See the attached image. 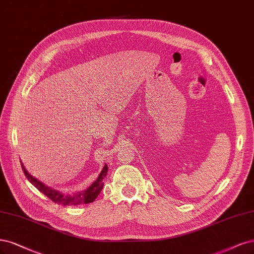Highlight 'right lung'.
<instances>
[{
  "instance_id": "obj_1",
  "label": "right lung",
  "mask_w": 254,
  "mask_h": 254,
  "mask_svg": "<svg viewBox=\"0 0 254 254\" xmlns=\"http://www.w3.org/2000/svg\"><path fill=\"white\" fill-rule=\"evenodd\" d=\"M21 164H22V169L24 171L25 177L27 178V180L34 187H36L39 191H41L43 194H45L47 197H49L52 202L60 205H64V206H75V205L92 203L101 193V191L104 187V180L106 178L107 172H108V166L105 164L97 180H95L88 188L82 191L74 192L72 194H65L63 192L45 185V184L39 181L37 178L32 177L31 174L25 169L23 163Z\"/></svg>"
}]
</instances>
